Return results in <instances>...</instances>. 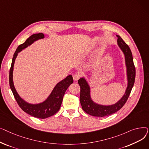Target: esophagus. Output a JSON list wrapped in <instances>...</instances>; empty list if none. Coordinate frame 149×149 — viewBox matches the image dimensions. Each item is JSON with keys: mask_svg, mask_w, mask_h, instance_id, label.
<instances>
[{"mask_svg": "<svg viewBox=\"0 0 149 149\" xmlns=\"http://www.w3.org/2000/svg\"><path fill=\"white\" fill-rule=\"evenodd\" d=\"M72 77H73V79H74V81H77L79 79V77H80L79 75H78L77 74H74Z\"/></svg>", "mask_w": 149, "mask_h": 149, "instance_id": "34e87169", "label": "esophagus"}]
</instances>
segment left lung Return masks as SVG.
Wrapping results in <instances>:
<instances>
[{"label": "left lung", "instance_id": "left-lung-1", "mask_svg": "<svg viewBox=\"0 0 149 149\" xmlns=\"http://www.w3.org/2000/svg\"><path fill=\"white\" fill-rule=\"evenodd\" d=\"M116 36L118 37L117 45L124 56L127 81L126 91L121 99L115 104L111 105L98 104L92 98L91 88L86 78L83 77L78 81L80 86V101L83 110L86 113L93 116L104 117L112 115L119 111L126 103L135 83V68L134 64L132 52L129 46L123 41L121 37L118 35H116Z\"/></svg>", "mask_w": 149, "mask_h": 149}]
</instances>
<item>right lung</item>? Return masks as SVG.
Instances as JSON below:
<instances>
[{"label": "right lung", "instance_id": "add662e5", "mask_svg": "<svg viewBox=\"0 0 149 149\" xmlns=\"http://www.w3.org/2000/svg\"><path fill=\"white\" fill-rule=\"evenodd\" d=\"M44 38L45 36L42 33L34 34L26 39L25 43L19 45L14 54L11 63V66L10 70V88L19 106L23 111L28 114L41 119L48 118V117L56 114L59 111L65 93L69 86L74 81L72 76L71 75H68L65 79L57 83L48 98L43 101V102L40 103H29L25 100H23L19 95V93L14 87L13 82V74L15 58H16L17 56L18 53L27 48L28 46H30L34 43L36 41L43 39Z\"/></svg>", "mask_w": 149, "mask_h": 149}]
</instances>
